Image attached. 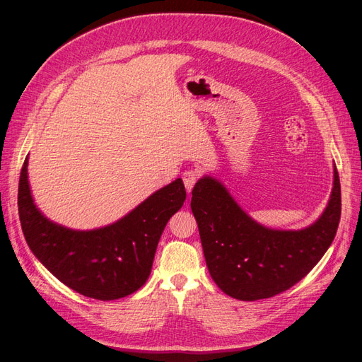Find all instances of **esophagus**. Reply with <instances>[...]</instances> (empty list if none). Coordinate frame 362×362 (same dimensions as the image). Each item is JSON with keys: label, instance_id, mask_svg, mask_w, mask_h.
I'll list each match as a JSON object with an SVG mask.
<instances>
[{"label": "esophagus", "instance_id": "obj_1", "mask_svg": "<svg viewBox=\"0 0 362 362\" xmlns=\"http://www.w3.org/2000/svg\"><path fill=\"white\" fill-rule=\"evenodd\" d=\"M198 178H199V172L196 169H189L182 173V181H184L185 189H187L189 193L194 187V184H196V181H198Z\"/></svg>", "mask_w": 362, "mask_h": 362}]
</instances>
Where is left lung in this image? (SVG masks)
<instances>
[{"label":"left lung","instance_id":"8db88e82","mask_svg":"<svg viewBox=\"0 0 362 362\" xmlns=\"http://www.w3.org/2000/svg\"><path fill=\"white\" fill-rule=\"evenodd\" d=\"M206 267L225 294L258 300L305 278L334 242L341 216V187L334 166L331 198L322 216L302 229H273L254 221L225 185L202 177L192 192Z\"/></svg>","mask_w":362,"mask_h":362}]
</instances>
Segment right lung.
<instances>
[{
	"instance_id": "right-lung-1",
	"label": "right lung",
	"mask_w": 362,
	"mask_h": 362,
	"mask_svg": "<svg viewBox=\"0 0 362 362\" xmlns=\"http://www.w3.org/2000/svg\"><path fill=\"white\" fill-rule=\"evenodd\" d=\"M27 168L28 157L19 178V218L42 264L64 286L98 300L125 298L144 286L164 228L185 201L182 180L164 185L119 221L80 231L43 216L31 196Z\"/></svg>"
}]
</instances>
